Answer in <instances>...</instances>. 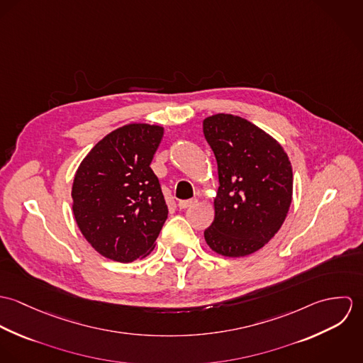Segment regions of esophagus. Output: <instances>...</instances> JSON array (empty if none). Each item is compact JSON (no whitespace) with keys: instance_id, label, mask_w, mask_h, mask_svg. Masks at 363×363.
Returning a JSON list of instances; mask_svg holds the SVG:
<instances>
[{"instance_id":"1","label":"esophagus","mask_w":363,"mask_h":363,"mask_svg":"<svg viewBox=\"0 0 363 363\" xmlns=\"http://www.w3.org/2000/svg\"><path fill=\"white\" fill-rule=\"evenodd\" d=\"M197 204V199H191V200H182L179 201V208L180 209H186V208L193 207Z\"/></svg>"}]
</instances>
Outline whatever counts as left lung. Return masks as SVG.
<instances>
[{"label": "left lung", "mask_w": 363, "mask_h": 363, "mask_svg": "<svg viewBox=\"0 0 363 363\" xmlns=\"http://www.w3.org/2000/svg\"><path fill=\"white\" fill-rule=\"evenodd\" d=\"M203 131L219 179L206 242L225 257L249 256L277 235L288 215L294 193L291 160L274 137L239 116H209Z\"/></svg>", "instance_id": "1"}]
</instances>
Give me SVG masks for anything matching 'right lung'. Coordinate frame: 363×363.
<instances>
[{"label": "right lung", "instance_id": "add662e5", "mask_svg": "<svg viewBox=\"0 0 363 363\" xmlns=\"http://www.w3.org/2000/svg\"><path fill=\"white\" fill-rule=\"evenodd\" d=\"M163 127L130 123L104 137L77 169L71 197L77 225L106 259L147 257L167 218L151 162Z\"/></svg>", "mask_w": 363, "mask_h": 363}]
</instances>
